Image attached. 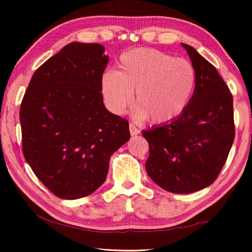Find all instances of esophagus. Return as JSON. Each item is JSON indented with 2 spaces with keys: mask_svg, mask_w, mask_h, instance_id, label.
Wrapping results in <instances>:
<instances>
[{
  "mask_svg": "<svg viewBox=\"0 0 252 252\" xmlns=\"http://www.w3.org/2000/svg\"><path fill=\"white\" fill-rule=\"evenodd\" d=\"M129 131H130V134L131 135H138L140 133V130L138 128H136L133 124H130L129 125Z\"/></svg>",
  "mask_w": 252,
  "mask_h": 252,
  "instance_id": "esophagus-1",
  "label": "esophagus"
}]
</instances>
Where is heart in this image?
I'll return each mask as SVG.
<instances>
[{
    "label": "heart",
    "instance_id": "1",
    "mask_svg": "<svg viewBox=\"0 0 252 252\" xmlns=\"http://www.w3.org/2000/svg\"><path fill=\"white\" fill-rule=\"evenodd\" d=\"M195 87L194 68L184 59L156 49L141 48L123 53L118 71L101 78V91L107 108L116 114L128 110L133 101L140 114L162 124L181 114Z\"/></svg>",
    "mask_w": 252,
    "mask_h": 252
}]
</instances>
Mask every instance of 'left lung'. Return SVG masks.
Listing matches in <instances>:
<instances>
[{
    "mask_svg": "<svg viewBox=\"0 0 252 252\" xmlns=\"http://www.w3.org/2000/svg\"><path fill=\"white\" fill-rule=\"evenodd\" d=\"M182 46L195 71L193 94L177 119L142 134L149 144L150 179L169 192L191 193L211 185L226 163L234 140L233 98L216 67Z\"/></svg>",
    "mask_w": 252,
    "mask_h": 252,
    "instance_id": "8db88e82",
    "label": "left lung"
}]
</instances>
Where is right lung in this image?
Segmentation results:
<instances>
[{"label":"right lung","mask_w":252,"mask_h":252,"mask_svg":"<svg viewBox=\"0 0 252 252\" xmlns=\"http://www.w3.org/2000/svg\"><path fill=\"white\" fill-rule=\"evenodd\" d=\"M97 43L72 42L33 73L20 108L23 154L58 197L89 195L106 180L109 159L130 139L127 120L103 103L109 58Z\"/></svg>","instance_id":"add662e5"}]
</instances>
